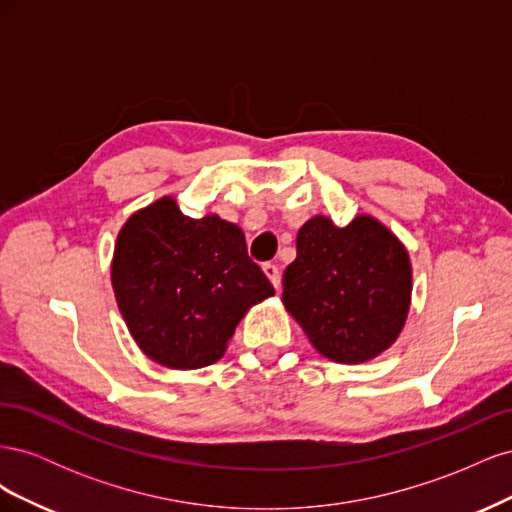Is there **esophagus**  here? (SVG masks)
<instances>
[{
  "instance_id": "obj_1",
  "label": "esophagus",
  "mask_w": 512,
  "mask_h": 512,
  "mask_svg": "<svg viewBox=\"0 0 512 512\" xmlns=\"http://www.w3.org/2000/svg\"><path fill=\"white\" fill-rule=\"evenodd\" d=\"M262 271H265V275L269 277V282L273 284L275 290H280V284H282V273H280V267L273 265V262H265L262 265Z\"/></svg>"
}]
</instances>
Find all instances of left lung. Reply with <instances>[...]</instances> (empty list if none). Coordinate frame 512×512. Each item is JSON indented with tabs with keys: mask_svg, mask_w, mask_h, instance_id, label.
Wrapping results in <instances>:
<instances>
[{
	"mask_svg": "<svg viewBox=\"0 0 512 512\" xmlns=\"http://www.w3.org/2000/svg\"><path fill=\"white\" fill-rule=\"evenodd\" d=\"M282 303L324 359H376L397 342L410 314L406 245L374 215L359 213L344 228L314 215L299 228Z\"/></svg>",
	"mask_w": 512,
	"mask_h": 512,
	"instance_id": "8db88e82",
	"label": "left lung"
}]
</instances>
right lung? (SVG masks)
Wrapping results in <instances>:
<instances>
[{
  "instance_id": "add662e5",
  "label": "right lung",
  "mask_w": 512,
  "mask_h": 512,
  "mask_svg": "<svg viewBox=\"0 0 512 512\" xmlns=\"http://www.w3.org/2000/svg\"><path fill=\"white\" fill-rule=\"evenodd\" d=\"M111 284L136 346L168 369L220 361L250 307L275 294L237 224L215 213L188 218L173 196L121 226Z\"/></svg>"
}]
</instances>
